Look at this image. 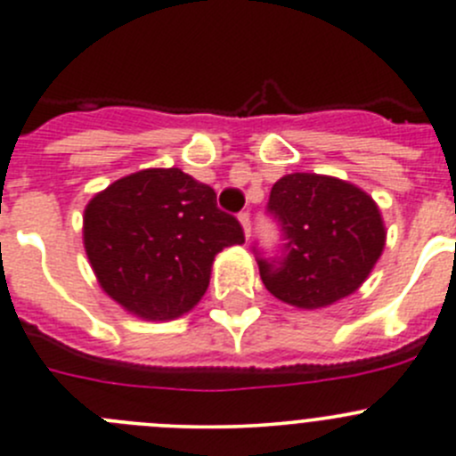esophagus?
Returning <instances> with one entry per match:
<instances>
[{
    "instance_id": "obj_1",
    "label": "esophagus",
    "mask_w": 456,
    "mask_h": 456,
    "mask_svg": "<svg viewBox=\"0 0 456 456\" xmlns=\"http://www.w3.org/2000/svg\"><path fill=\"white\" fill-rule=\"evenodd\" d=\"M238 220H240V224H242V232H245V238H249V236H252V216H249L248 211H245V214H240V216H238Z\"/></svg>"
}]
</instances>
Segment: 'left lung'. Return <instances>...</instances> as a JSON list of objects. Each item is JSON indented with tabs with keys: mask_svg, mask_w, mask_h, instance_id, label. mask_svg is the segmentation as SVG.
<instances>
[{
	"mask_svg": "<svg viewBox=\"0 0 456 456\" xmlns=\"http://www.w3.org/2000/svg\"><path fill=\"white\" fill-rule=\"evenodd\" d=\"M267 214L279 223L281 254H258L267 290L304 310L353 295L385 249L387 232L371 195L317 173H292L270 191Z\"/></svg>",
	"mask_w": 456,
	"mask_h": 456,
	"instance_id": "8db88e82",
	"label": "left lung"
}]
</instances>
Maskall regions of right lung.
<instances>
[{
  "label": "right lung",
  "instance_id": "1",
  "mask_svg": "<svg viewBox=\"0 0 456 456\" xmlns=\"http://www.w3.org/2000/svg\"><path fill=\"white\" fill-rule=\"evenodd\" d=\"M83 240L101 288L127 313L166 322L208 288L216 254L245 242L216 191L180 168L121 177L85 207Z\"/></svg>",
  "mask_w": 456,
  "mask_h": 456
}]
</instances>
